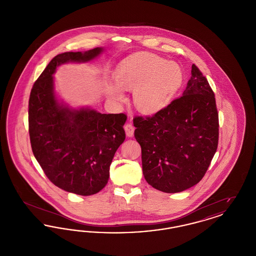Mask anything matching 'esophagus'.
<instances>
[{
	"label": "esophagus",
	"instance_id": "1",
	"mask_svg": "<svg viewBox=\"0 0 256 256\" xmlns=\"http://www.w3.org/2000/svg\"><path fill=\"white\" fill-rule=\"evenodd\" d=\"M124 130H126V134L128 137H132L134 136V126L132 122H126L124 124Z\"/></svg>",
	"mask_w": 256,
	"mask_h": 256
}]
</instances>
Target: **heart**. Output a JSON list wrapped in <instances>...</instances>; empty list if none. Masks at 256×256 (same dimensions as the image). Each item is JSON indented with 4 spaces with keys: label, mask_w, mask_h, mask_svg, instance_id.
Instances as JSON below:
<instances>
[{
    "label": "heart",
    "mask_w": 256,
    "mask_h": 256,
    "mask_svg": "<svg viewBox=\"0 0 256 256\" xmlns=\"http://www.w3.org/2000/svg\"><path fill=\"white\" fill-rule=\"evenodd\" d=\"M114 76L118 84H106L108 96L122 102V89L134 91V104L145 114L166 108L182 88L184 78L178 64L150 54H139L124 61Z\"/></svg>",
    "instance_id": "b5f03b06"
}]
</instances>
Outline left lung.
<instances>
[{"label":"left lung","instance_id":"8db88e82","mask_svg":"<svg viewBox=\"0 0 256 256\" xmlns=\"http://www.w3.org/2000/svg\"><path fill=\"white\" fill-rule=\"evenodd\" d=\"M191 74L182 97L152 116L134 118L145 180L165 193L182 192L200 182L218 148L215 94L195 64Z\"/></svg>","mask_w":256,"mask_h":256}]
</instances>
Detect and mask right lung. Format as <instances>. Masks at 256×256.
I'll list each match as a JSON object with an SVG mask.
<instances>
[{
	"label": "right lung",
	"instance_id": "1",
	"mask_svg": "<svg viewBox=\"0 0 256 256\" xmlns=\"http://www.w3.org/2000/svg\"><path fill=\"white\" fill-rule=\"evenodd\" d=\"M100 52L58 54L37 78L28 100V132L36 158L50 182L76 195H94L106 185L113 156L126 138V115L61 106L52 76L62 63L91 60Z\"/></svg>",
	"mask_w": 256,
	"mask_h": 256
}]
</instances>
